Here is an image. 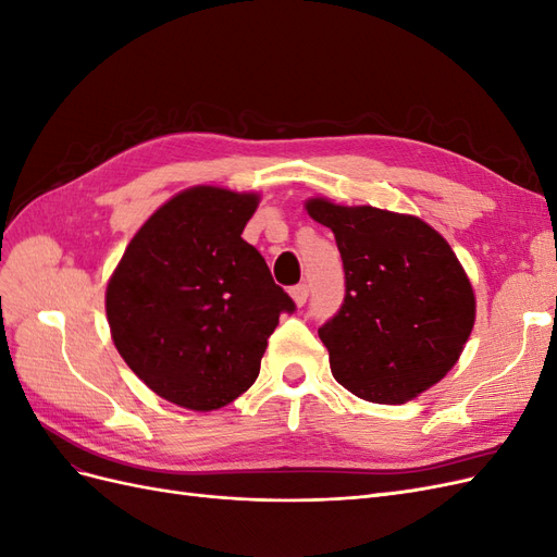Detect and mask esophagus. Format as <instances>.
Returning a JSON list of instances; mask_svg holds the SVG:
<instances>
[{"label": "esophagus", "instance_id": "obj_1", "mask_svg": "<svg viewBox=\"0 0 557 557\" xmlns=\"http://www.w3.org/2000/svg\"><path fill=\"white\" fill-rule=\"evenodd\" d=\"M290 297L295 299L297 307H305L307 305V297H309V285L307 283H297L290 288Z\"/></svg>", "mask_w": 557, "mask_h": 557}]
</instances>
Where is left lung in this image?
<instances>
[{"instance_id": "1", "label": "left lung", "mask_w": 557, "mask_h": 557, "mask_svg": "<svg viewBox=\"0 0 557 557\" xmlns=\"http://www.w3.org/2000/svg\"><path fill=\"white\" fill-rule=\"evenodd\" d=\"M307 211L334 232L344 305L323 327L330 369L367 401L404 404L440 383L474 327L476 301L440 232L416 215L339 207L315 197Z\"/></svg>"}]
</instances>
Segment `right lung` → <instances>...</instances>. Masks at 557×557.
I'll use <instances>...</instances> for the list:
<instances>
[{"instance_id": "add662e5", "label": "right lung", "mask_w": 557, "mask_h": 557, "mask_svg": "<svg viewBox=\"0 0 557 557\" xmlns=\"http://www.w3.org/2000/svg\"><path fill=\"white\" fill-rule=\"evenodd\" d=\"M258 195L183 190L134 234L107 288L113 344L150 391L213 411L256 383L267 339L295 301L242 239Z\"/></svg>"}]
</instances>
